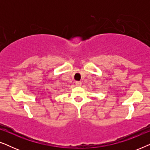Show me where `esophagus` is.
<instances>
[{
  "instance_id": "obj_1",
  "label": "esophagus",
  "mask_w": 150,
  "mask_h": 150,
  "mask_svg": "<svg viewBox=\"0 0 150 150\" xmlns=\"http://www.w3.org/2000/svg\"><path fill=\"white\" fill-rule=\"evenodd\" d=\"M76 85L78 86V87H80V86L82 85V83L81 81H76Z\"/></svg>"
}]
</instances>
